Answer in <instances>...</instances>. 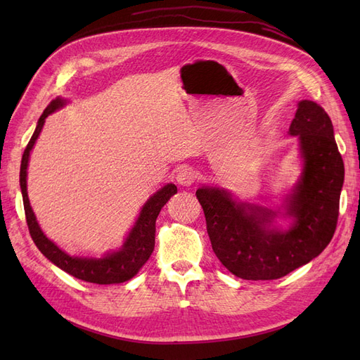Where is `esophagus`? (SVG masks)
I'll return each instance as SVG.
<instances>
[{
    "mask_svg": "<svg viewBox=\"0 0 360 360\" xmlns=\"http://www.w3.org/2000/svg\"><path fill=\"white\" fill-rule=\"evenodd\" d=\"M195 180H197V174L189 167L181 168L177 174V181L183 184V186H191V184L195 183Z\"/></svg>",
    "mask_w": 360,
    "mask_h": 360,
    "instance_id": "esophagus-1",
    "label": "esophagus"
}]
</instances>
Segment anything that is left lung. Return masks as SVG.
Masks as SVG:
<instances>
[{
  "instance_id": "8db88e82",
  "label": "left lung",
  "mask_w": 360,
  "mask_h": 360,
  "mask_svg": "<svg viewBox=\"0 0 360 360\" xmlns=\"http://www.w3.org/2000/svg\"><path fill=\"white\" fill-rule=\"evenodd\" d=\"M290 135H297L304 168L290 200L296 217L288 231L270 228L274 213L257 205L236 204L230 193L201 188L213 252L242 279H278L309 263L332 240L340 214L344 162L333 136L332 120L312 101H302Z\"/></svg>"
}]
</instances>
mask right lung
Masks as SVG:
<instances>
[{"label":"right lung","instance_id":"1","mask_svg":"<svg viewBox=\"0 0 360 360\" xmlns=\"http://www.w3.org/2000/svg\"><path fill=\"white\" fill-rule=\"evenodd\" d=\"M63 105H64V101L57 97L56 101H52L46 106V110L43 111V114L39 118L37 127L34 130V134H32L30 143L25 147L22 162H20L19 183H20V191H22L24 210H25L28 230H30L32 242L36 243L40 252L49 261H52L53 264L58 266L61 270L68 271L69 275L78 278L81 281L91 282V284H99V285L120 284V282H124V281H129L130 278H134L138 274V270L147 263L151 252H153L158 214L160 213V209L168 202V200L172 197V195L177 193V186L172 183L167 184V186H163L146 202L143 210L139 213L135 226L132 228L127 240L124 242L123 248L120 249L118 252L108 254L106 257L99 259L70 257L66 252H63L56 243H52L49 238L41 233L40 226L36 221V216L32 213L30 200H28V193H27V167H28L30 151L32 146H34L43 124H45V118L51 112L58 110V108Z\"/></svg>","mask_w":360,"mask_h":360}]
</instances>
